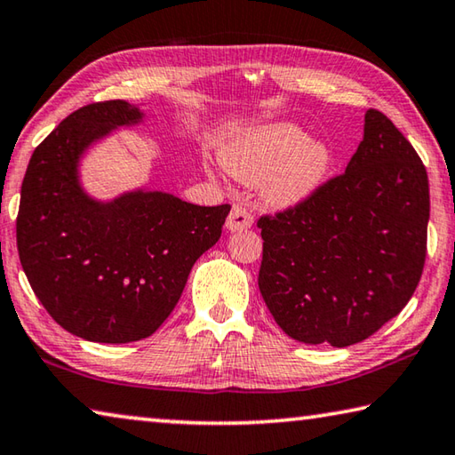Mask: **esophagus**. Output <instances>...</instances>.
I'll return each mask as SVG.
<instances>
[{"label": "esophagus", "mask_w": 455, "mask_h": 455, "mask_svg": "<svg viewBox=\"0 0 455 455\" xmlns=\"http://www.w3.org/2000/svg\"><path fill=\"white\" fill-rule=\"evenodd\" d=\"M252 222H255V219H252L251 211L244 209L243 204H235L227 219V228L230 230V233H238V230L251 228Z\"/></svg>", "instance_id": "34e87169"}]
</instances>
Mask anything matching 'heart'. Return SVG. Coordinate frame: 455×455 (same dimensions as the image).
<instances>
[{"mask_svg":"<svg viewBox=\"0 0 455 455\" xmlns=\"http://www.w3.org/2000/svg\"><path fill=\"white\" fill-rule=\"evenodd\" d=\"M220 163L236 180L260 182L267 204L292 209L325 184L335 156L325 140L309 138L295 122H268L228 140Z\"/></svg>","mask_w":455,"mask_h":455,"instance_id":"b5f03b06","label":"heart"}]
</instances>
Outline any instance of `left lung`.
<instances>
[{
	"instance_id": "8db88e82",
	"label": "left lung",
	"mask_w": 455,
	"mask_h": 455,
	"mask_svg": "<svg viewBox=\"0 0 455 455\" xmlns=\"http://www.w3.org/2000/svg\"><path fill=\"white\" fill-rule=\"evenodd\" d=\"M427 220L426 166L394 122L367 110L345 172L257 222L259 289L276 325L301 343L333 347L373 335L418 287Z\"/></svg>"
}]
</instances>
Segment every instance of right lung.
Masks as SVG:
<instances>
[{"label": "right lung", "instance_id": "right-lung-1", "mask_svg": "<svg viewBox=\"0 0 455 455\" xmlns=\"http://www.w3.org/2000/svg\"><path fill=\"white\" fill-rule=\"evenodd\" d=\"M142 118L124 100L80 108L34 150L21 182V267L52 319L88 341L150 337L230 212V204L198 206L160 190L114 200L84 190L80 160L90 146Z\"/></svg>", "mask_w": 455, "mask_h": 455}]
</instances>
